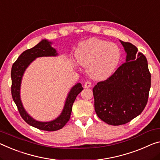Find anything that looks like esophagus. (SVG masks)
<instances>
[{
    "mask_svg": "<svg viewBox=\"0 0 160 160\" xmlns=\"http://www.w3.org/2000/svg\"><path fill=\"white\" fill-rule=\"evenodd\" d=\"M91 87H92V83H91V82H89V81H87V82H85L84 88H90Z\"/></svg>",
    "mask_w": 160,
    "mask_h": 160,
    "instance_id": "34e87169",
    "label": "esophagus"
}]
</instances>
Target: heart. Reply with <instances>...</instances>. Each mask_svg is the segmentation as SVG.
Instances as JSON below:
<instances>
[{"label":"heart","instance_id":"1","mask_svg":"<svg viewBox=\"0 0 160 160\" xmlns=\"http://www.w3.org/2000/svg\"><path fill=\"white\" fill-rule=\"evenodd\" d=\"M79 64L88 68L90 77L104 80L116 70L121 58V51L116 44L97 38H92L79 43L76 51Z\"/></svg>","mask_w":160,"mask_h":160}]
</instances>
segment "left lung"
<instances>
[{"mask_svg": "<svg viewBox=\"0 0 160 160\" xmlns=\"http://www.w3.org/2000/svg\"><path fill=\"white\" fill-rule=\"evenodd\" d=\"M126 61L109 78L93 88L97 116L108 124L129 122L145 108L151 87L147 60L133 44L119 40Z\"/></svg>", "mask_w": 160, "mask_h": 160, "instance_id": "8db88e82", "label": "left lung"}]
</instances>
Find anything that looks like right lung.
I'll list each match as a JSON object with an SVG mask.
<instances>
[{"label": "right lung", "mask_w": 160, "mask_h": 160, "mask_svg": "<svg viewBox=\"0 0 160 160\" xmlns=\"http://www.w3.org/2000/svg\"><path fill=\"white\" fill-rule=\"evenodd\" d=\"M52 42L47 39H43L37 45L23 51L16 61L11 68V94L15 104L18 107V112L21 117L27 124L44 131H56L61 129L70 119L72 111V106L77 95L83 89L82 83H77L71 88L66 97L64 107L61 114L55 119L49 122H40L34 119L28 114L24 109L21 99V86L24 72L28 66L38 57L43 56H56L58 53L56 49L51 46Z\"/></svg>", "instance_id": "1"}]
</instances>
